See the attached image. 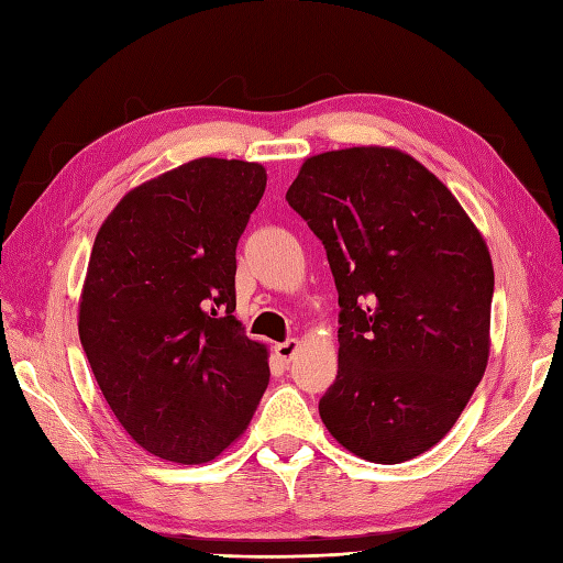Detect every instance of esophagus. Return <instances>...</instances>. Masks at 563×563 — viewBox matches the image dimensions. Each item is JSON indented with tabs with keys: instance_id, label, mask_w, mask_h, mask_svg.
Instances as JSON below:
<instances>
[{
	"instance_id": "obj_1",
	"label": "esophagus",
	"mask_w": 563,
	"mask_h": 563,
	"mask_svg": "<svg viewBox=\"0 0 563 563\" xmlns=\"http://www.w3.org/2000/svg\"><path fill=\"white\" fill-rule=\"evenodd\" d=\"M298 349H300L298 339H286V341H282V344H277V349H274V351H277V355L284 363H289V361H294V355L298 353Z\"/></svg>"
}]
</instances>
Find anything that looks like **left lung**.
<instances>
[{"label":"left lung","mask_w":563,"mask_h":563,"mask_svg":"<svg viewBox=\"0 0 563 563\" xmlns=\"http://www.w3.org/2000/svg\"><path fill=\"white\" fill-rule=\"evenodd\" d=\"M286 200L322 241L339 291L324 428L373 463L424 454L489 361L495 267L483 234L440 178L385 145L308 157Z\"/></svg>","instance_id":"8db88e82"}]
</instances>
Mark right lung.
Here are the masks:
<instances>
[{
	"instance_id": "right-lung-1",
	"label": "right lung",
	"mask_w": 563,
	"mask_h": 563,
	"mask_svg": "<svg viewBox=\"0 0 563 563\" xmlns=\"http://www.w3.org/2000/svg\"><path fill=\"white\" fill-rule=\"evenodd\" d=\"M263 164L190 159L135 186L92 243L78 336L131 440L164 461H214L249 428L269 351L243 334L236 245Z\"/></svg>"
}]
</instances>
